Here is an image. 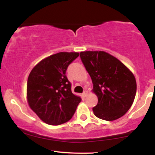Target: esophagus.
Returning <instances> with one entry per match:
<instances>
[{
  "label": "esophagus",
  "instance_id": "34e87169",
  "mask_svg": "<svg viewBox=\"0 0 155 155\" xmlns=\"http://www.w3.org/2000/svg\"><path fill=\"white\" fill-rule=\"evenodd\" d=\"M87 91L84 90V92H83V93H82V97H85L87 96Z\"/></svg>",
  "mask_w": 155,
  "mask_h": 155
}]
</instances>
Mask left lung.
I'll return each mask as SVG.
<instances>
[{
  "label": "left lung",
  "instance_id": "obj_1",
  "mask_svg": "<svg viewBox=\"0 0 155 155\" xmlns=\"http://www.w3.org/2000/svg\"><path fill=\"white\" fill-rule=\"evenodd\" d=\"M80 58L93 83L98 103L94 115L102 120L118 119L128 111L136 94V80L131 71L104 51L80 52Z\"/></svg>",
  "mask_w": 155,
  "mask_h": 155
}]
</instances>
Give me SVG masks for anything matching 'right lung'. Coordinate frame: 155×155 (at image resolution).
<instances>
[{
    "label": "right lung",
    "mask_w": 155,
    "mask_h": 155,
    "mask_svg": "<svg viewBox=\"0 0 155 155\" xmlns=\"http://www.w3.org/2000/svg\"><path fill=\"white\" fill-rule=\"evenodd\" d=\"M79 53L60 52L44 58L31 70L27 80V101L46 124L58 126L68 121L81 101L72 93L65 75Z\"/></svg>",
    "instance_id": "add662e5"
}]
</instances>
